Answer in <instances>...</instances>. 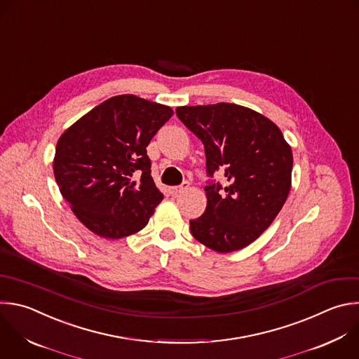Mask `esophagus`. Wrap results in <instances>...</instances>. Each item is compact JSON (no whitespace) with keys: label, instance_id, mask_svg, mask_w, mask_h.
Wrapping results in <instances>:
<instances>
[{"label":"esophagus","instance_id":"esophagus-1","mask_svg":"<svg viewBox=\"0 0 359 359\" xmlns=\"http://www.w3.org/2000/svg\"><path fill=\"white\" fill-rule=\"evenodd\" d=\"M189 187V182H183L180 186H173V187H170L169 189V193L172 194V196H176L177 193H180L182 190H186Z\"/></svg>","mask_w":359,"mask_h":359}]
</instances>
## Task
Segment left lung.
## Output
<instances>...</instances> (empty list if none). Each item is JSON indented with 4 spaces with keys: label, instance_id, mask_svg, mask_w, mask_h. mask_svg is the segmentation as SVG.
<instances>
[{
    "label": "left lung",
    "instance_id": "obj_1",
    "mask_svg": "<svg viewBox=\"0 0 359 359\" xmlns=\"http://www.w3.org/2000/svg\"><path fill=\"white\" fill-rule=\"evenodd\" d=\"M180 121L203 142L207 207L190 219L191 235L212 251L245 248L272 224L290 191L293 155L266 116L229 102L177 107ZM224 172L227 184L215 182Z\"/></svg>",
    "mask_w": 359,
    "mask_h": 359
}]
</instances>
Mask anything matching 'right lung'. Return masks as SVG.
<instances>
[{"label":"right lung","mask_w":359,"mask_h":359,"mask_svg":"<svg viewBox=\"0 0 359 359\" xmlns=\"http://www.w3.org/2000/svg\"><path fill=\"white\" fill-rule=\"evenodd\" d=\"M172 114L170 107L133 94L115 95L59 138L55 179L90 231L118 240L148 224L163 194L152 179L147 147Z\"/></svg>","instance_id":"add662e5"}]
</instances>
